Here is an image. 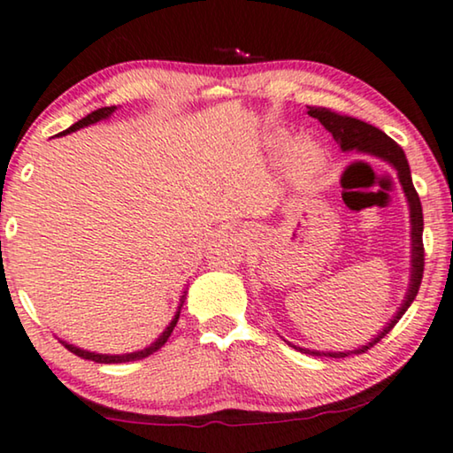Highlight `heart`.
I'll return each instance as SVG.
<instances>
[{
  "label": "heart",
  "mask_w": 453,
  "mask_h": 453,
  "mask_svg": "<svg viewBox=\"0 0 453 453\" xmlns=\"http://www.w3.org/2000/svg\"><path fill=\"white\" fill-rule=\"evenodd\" d=\"M288 143L285 133H277L271 139V148L281 150ZM326 164V156L324 150L311 139H302V142L293 143L288 151V168L293 176H314L324 168Z\"/></svg>",
  "instance_id": "obj_1"
}]
</instances>
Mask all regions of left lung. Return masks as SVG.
Instances as JSON below:
<instances>
[{"label":"left lung","mask_w":453,"mask_h":453,"mask_svg":"<svg viewBox=\"0 0 453 453\" xmlns=\"http://www.w3.org/2000/svg\"><path fill=\"white\" fill-rule=\"evenodd\" d=\"M308 114L311 119H318L324 125V129L328 133H333L334 142L341 145L342 151H361V154H369L375 157H381V160L388 162L396 170L398 180L403 184V190L406 195V201H409V209H411V240H412V254H411V283H409V291H406V297L403 299V305H400L396 316L392 318L390 322L386 324V328L378 333L375 339H372L367 345H363L359 349H353V351H310V349H302L296 345H289L293 349H299L302 353H310V355H318V357H349L351 353L359 355L365 353L367 349H372L375 342H380L384 336L390 333V330L396 326V322L403 318L406 310L411 308V303L415 302L420 281H423V269H425V248H423V207H420V199L415 190V184H412L411 178V168L409 162H406V156L400 145L386 135L384 131H380L378 127L363 123L359 119L347 117V114H339L330 108H322V106H308Z\"/></svg>","instance_id":"left-lung-1"}]
</instances>
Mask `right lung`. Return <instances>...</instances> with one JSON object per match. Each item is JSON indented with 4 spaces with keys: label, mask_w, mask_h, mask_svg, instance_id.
Instances as JSON below:
<instances>
[{
    "label": "right lung",
    "mask_w": 453,
    "mask_h": 453,
    "mask_svg": "<svg viewBox=\"0 0 453 453\" xmlns=\"http://www.w3.org/2000/svg\"><path fill=\"white\" fill-rule=\"evenodd\" d=\"M114 111H117V106H104V108H98V111L90 112V114H88V117H84L81 120H78V123H75V125L69 127V129L63 131L61 135H65V133H73V131H78V129H84V127L98 123V120H104V119L111 117V114H112ZM184 293H187V291H184ZM182 299H184V296H182ZM182 299H180V305H178V311L174 314V318H172V322L168 324V326H165L164 333H162L160 336H157V339H156L154 342H151L150 347L142 349V351H135V353H125V355H102V353L84 351V349L69 345V342H65V341H61V342H63V345H65L67 351H72L73 355H78V357H81V359H88V361H96V363H127V361H137V359H143V357H150L151 353H156L157 349H162V347L165 345V341L170 339L172 330H174L176 322H178V316H180Z\"/></svg>",
    "instance_id": "obj_1"
}]
</instances>
